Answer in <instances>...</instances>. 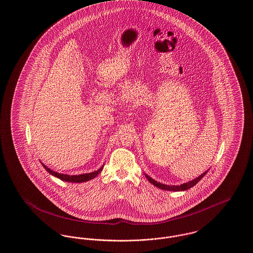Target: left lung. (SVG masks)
<instances>
[{"label":"left lung","instance_id":"obj_1","mask_svg":"<svg viewBox=\"0 0 253 253\" xmlns=\"http://www.w3.org/2000/svg\"><path fill=\"white\" fill-rule=\"evenodd\" d=\"M208 171H206L205 173H203L202 175H200L198 178H194L192 180L188 181V182H185L183 184H180V185H167V184H164V183H161V182H158L157 180L153 179L152 178H150L148 175L145 174V177L148 178L149 181L154 184L155 186L163 189V190H167V191H184V190H187L191 187H193L194 185H196L202 178H204Z\"/></svg>","mask_w":253,"mask_h":253}]
</instances>
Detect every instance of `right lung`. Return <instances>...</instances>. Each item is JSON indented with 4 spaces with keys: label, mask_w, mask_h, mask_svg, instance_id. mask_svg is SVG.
<instances>
[{
    "label": "right lung",
    "mask_w": 253,
    "mask_h": 253,
    "mask_svg": "<svg viewBox=\"0 0 253 253\" xmlns=\"http://www.w3.org/2000/svg\"><path fill=\"white\" fill-rule=\"evenodd\" d=\"M42 165L44 166L45 170L52 176L56 177V178H60L64 181H69V182H84V181H88L91 178H94L103 169L104 166H101L98 170L94 171V172H91V173H88V174H81V175H66V174H61V173H57L51 169H49L47 166H45V164H42Z\"/></svg>",
    "instance_id": "1"
}]
</instances>
